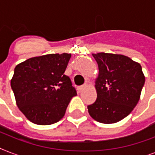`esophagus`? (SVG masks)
<instances>
[{"label":"esophagus","mask_w":155,"mask_h":155,"mask_svg":"<svg viewBox=\"0 0 155 155\" xmlns=\"http://www.w3.org/2000/svg\"><path fill=\"white\" fill-rule=\"evenodd\" d=\"M87 87V84H84V85H82V86H80V87H79V89L80 90V91H83V90H84L86 87Z\"/></svg>","instance_id":"obj_1"}]
</instances>
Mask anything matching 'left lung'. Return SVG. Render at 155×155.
Listing matches in <instances>:
<instances>
[{
	"label": "left lung",
	"mask_w": 155,
	"mask_h": 155,
	"mask_svg": "<svg viewBox=\"0 0 155 155\" xmlns=\"http://www.w3.org/2000/svg\"><path fill=\"white\" fill-rule=\"evenodd\" d=\"M99 68L96 79L97 101L87 106L94 120L113 124L127 117L138 103L145 84L142 66L127 56L92 54Z\"/></svg>",
	"instance_id": "1"
}]
</instances>
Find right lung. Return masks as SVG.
I'll list each match as a JSON object with an SVG mask.
<instances>
[{
  "mask_svg": "<svg viewBox=\"0 0 155 155\" xmlns=\"http://www.w3.org/2000/svg\"><path fill=\"white\" fill-rule=\"evenodd\" d=\"M71 54H50L33 57L16 66L11 87L18 108L36 125L58 122L77 93L64 75Z\"/></svg>",
  "mask_w": 155,
  "mask_h": 155,
  "instance_id": "right-lung-1",
  "label": "right lung"
}]
</instances>
